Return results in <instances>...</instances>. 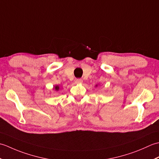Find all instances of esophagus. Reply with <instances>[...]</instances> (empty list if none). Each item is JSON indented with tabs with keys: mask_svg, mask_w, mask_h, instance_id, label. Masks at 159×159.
<instances>
[{
	"mask_svg": "<svg viewBox=\"0 0 159 159\" xmlns=\"http://www.w3.org/2000/svg\"><path fill=\"white\" fill-rule=\"evenodd\" d=\"M82 81H83L82 79H76L75 80V82H76V83H81Z\"/></svg>",
	"mask_w": 159,
	"mask_h": 159,
	"instance_id": "esophagus-1",
	"label": "esophagus"
}]
</instances>
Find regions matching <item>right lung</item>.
I'll list each match as a JSON object with an SVG mask.
<instances>
[{"instance_id": "1", "label": "right lung", "mask_w": 159, "mask_h": 159, "mask_svg": "<svg viewBox=\"0 0 159 159\" xmlns=\"http://www.w3.org/2000/svg\"><path fill=\"white\" fill-rule=\"evenodd\" d=\"M55 90H57V91H58V90L59 89V86H56V87H55Z\"/></svg>"}]
</instances>
